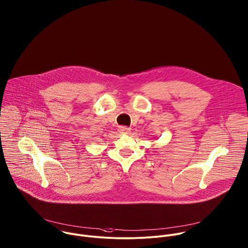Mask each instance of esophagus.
I'll use <instances>...</instances> for the list:
<instances>
[{"label": "esophagus", "mask_w": 248, "mask_h": 248, "mask_svg": "<svg viewBox=\"0 0 248 248\" xmlns=\"http://www.w3.org/2000/svg\"><path fill=\"white\" fill-rule=\"evenodd\" d=\"M119 131H120L121 133H128V132L130 131V128H128L127 126H120Z\"/></svg>", "instance_id": "obj_1"}]
</instances>
